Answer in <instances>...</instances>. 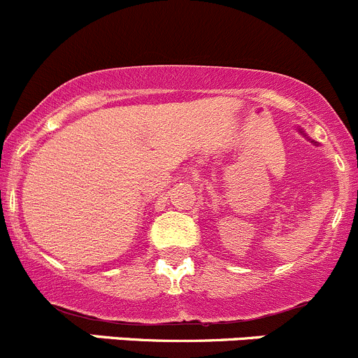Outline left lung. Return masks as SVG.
<instances>
[{"mask_svg":"<svg viewBox=\"0 0 358 358\" xmlns=\"http://www.w3.org/2000/svg\"><path fill=\"white\" fill-rule=\"evenodd\" d=\"M301 132H303V130H301Z\"/></svg>","mask_w":358,"mask_h":358,"instance_id":"8db88e82","label":"left lung"}]
</instances>
